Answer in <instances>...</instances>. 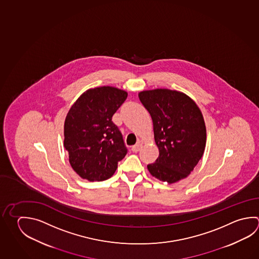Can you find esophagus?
I'll return each mask as SVG.
<instances>
[{"mask_svg": "<svg viewBox=\"0 0 259 259\" xmlns=\"http://www.w3.org/2000/svg\"><path fill=\"white\" fill-rule=\"evenodd\" d=\"M141 148H142V142L141 141H138L136 144L132 147V151L133 152H138V151L141 150Z\"/></svg>", "mask_w": 259, "mask_h": 259, "instance_id": "1", "label": "esophagus"}]
</instances>
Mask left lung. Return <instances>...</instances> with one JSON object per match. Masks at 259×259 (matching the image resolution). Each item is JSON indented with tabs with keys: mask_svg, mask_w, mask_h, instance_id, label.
Masks as SVG:
<instances>
[{
	"mask_svg": "<svg viewBox=\"0 0 259 259\" xmlns=\"http://www.w3.org/2000/svg\"><path fill=\"white\" fill-rule=\"evenodd\" d=\"M139 98L151 115L159 149L155 162L147 166L150 174L169 184L188 177L206 144L201 109L189 96L177 90H143Z\"/></svg>",
	"mask_w": 259,
	"mask_h": 259,
	"instance_id": "obj_1",
	"label": "left lung"
}]
</instances>
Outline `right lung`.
<instances>
[{
  "instance_id": "obj_1",
  "label": "right lung",
  "mask_w": 259,
  "mask_h": 259,
  "mask_svg": "<svg viewBox=\"0 0 259 259\" xmlns=\"http://www.w3.org/2000/svg\"><path fill=\"white\" fill-rule=\"evenodd\" d=\"M127 97L125 90L104 85L87 90L71 106L64 124V147L82 179H109L126 155L122 135L111 119Z\"/></svg>"
}]
</instances>
